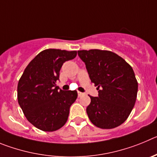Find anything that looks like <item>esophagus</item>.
I'll use <instances>...</instances> for the list:
<instances>
[{
    "label": "esophagus",
    "mask_w": 157,
    "mask_h": 157,
    "mask_svg": "<svg viewBox=\"0 0 157 157\" xmlns=\"http://www.w3.org/2000/svg\"><path fill=\"white\" fill-rule=\"evenodd\" d=\"M77 94H78V97H81V96L84 95V93L80 92V91H78V92H77Z\"/></svg>",
    "instance_id": "esophagus-1"
}]
</instances>
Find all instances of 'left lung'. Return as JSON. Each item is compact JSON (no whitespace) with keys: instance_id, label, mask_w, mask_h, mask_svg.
<instances>
[{"instance_id":"8db88e82","label":"left lung","mask_w":157,"mask_h":157,"mask_svg":"<svg viewBox=\"0 0 157 157\" xmlns=\"http://www.w3.org/2000/svg\"><path fill=\"white\" fill-rule=\"evenodd\" d=\"M78 56L85 63L91 82L98 87V97L90 96L91 103L86 109L89 119L103 129L120 126L128 119L136 101L138 82L133 69L109 51H78Z\"/></svg>"}]
</instances>
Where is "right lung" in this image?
I'll list each match as a JSON object with an SVG mask.
<instances>
[{
  "label": "right lung",
  "instance_id": "right-lung-1",
  "mask_svg": "<svg viewBox=\"0 0 157 157\" xmlns=\"http://www.w3.org/2000/svg\"><path fill=\"white\" fill-rule=\"evenodd\" d=\"M77 52L46 49L29 63L18 84V101L29 122L44 131H54L66 124L77 91L56 86L62 66Z\"/></svg>",
  "mask_w": 157,
  "mask_h": 157
}]
</instances>
